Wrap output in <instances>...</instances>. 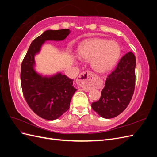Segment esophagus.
Masks as SVG:
<instances>
[{"mask_svg": "<svg viewBox=\"0 0 157 157\" xmlns=\"http://www.w3.org/2000/svg\"><path fill=\"white\" fill-rule=\"evenodd\" d=\"M92 76V73L90 71H83L80 73L77 78V82L78 84L82 85V89L86 92L90 91V88L86 87V84L89 82V80L91 78Z\"/></svg>", "mask_w": 157, "mask_h": 157, "instance_id": "1", "label": "esophagus"}]
</instances>
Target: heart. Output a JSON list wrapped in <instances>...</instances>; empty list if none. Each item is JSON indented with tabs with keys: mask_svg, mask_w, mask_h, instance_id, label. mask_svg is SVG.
<instances>
[{
	"mask_svg": "<svg viewBox=\"0 0 157 157\" xmlns=\"http://www.w3.org/2000/svg\"><path fill=\"white\" fill-rule=\"evenodd\" d=\"M82 59H91L92 67L99 73H106L113 68L119 58L121 50L117 42L102 39L83 42L77 50Z\"/></svg>",
	"mask_w": 157,
	"mask_h": 157,
	"instance_id": "1",
	"label": "heart"
}]
</instances>
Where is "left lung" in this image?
I'll list each match as a JSON object with an SVG mask.
<instances>
[{"mask_svg": "<svg viewBox=\"0 0 157 157\" xmlns=\"http://www.w3.org/2000/svg\"><path fill=\"white\" fill-rule=\"evenodd\" d=\"M136 57L130 52L120 59L116 68L107 75L101 98L92 107L105 118L116 117L130 103L136 84Z\"/></svg>", "mask_w": 157, "mask_h": 157, "instance_id": "1", "label": "left lung"}]
</instances>
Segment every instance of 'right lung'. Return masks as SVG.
Returning a JSON list of instances; mask_svg holds the SVG:
<instances>
[{"mask_svg": "<svg viewBox=\"0 0 157 157\" xmlns=\"http://www.w3.org/2000/svg\"><path fill=\"white\" fill-rule=\"evenodd\" d=\"M70 33L68 29L48 30L33 40L21 65V84L28 105L38 116L55 120L69 109L76 89L72 79L65 75L42 77L33 69L34 56L45 40H62Z\"/></svg>", "mask_w": 157, "mask_h": 157, "instance_id": "obj_1", "label": "right lung"}]
</instances>
